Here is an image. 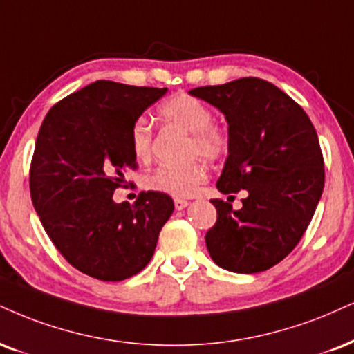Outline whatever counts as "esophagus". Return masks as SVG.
<instances>
[{
  "label": "esophagus",
  "instance_id": "esophagus-1",
  "mask_svg": "<svg viewBox=\"0 0 354 354\" xmlns=\"http://www.w3.org/2000/svg\"><path fill=\"white\" fill-rule=\"evenodd\" d=\"M186 206H188V201H186V199H180V198H176V199H174V207H176L178 211L185 209Z\"/></svg>",
  "mask_w": 354,
  "mask_h": 354
}]
</instances>
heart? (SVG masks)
<instances>
[{
	"label": "heart",
	"mask_w": 354,
	"mask_h": 354,
	"mask_svg": "<svg viewBox=\"0 0 354 354\" xmlns=\"http://www.w3.org/2000/svg\"><path fill=\"white\" fill-rule=\"evenodd\" d=\"M160 117L169 125L191 133L188 155L216 161L224 158L231 148V136L224 127L216 125L214 112L206 102L191 93L180 92L158 107ZM130 150L138 161H148L153 151V129L147 118H136L130 129ZM207 169L201 161L174 166L161 165L148 174L145 186L173 198H189L206 181Z\"/></svg>",
	"instance_id": "heart-1"
}]
</instances>
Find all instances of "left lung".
<instances>
[{"label":"left lung","mask_w":354,"mask_h":354,"mask_svg":"<svg viewBox=\"0 0 354 354\" xmlns=\"http://www.w3.org/2000/svg\"><path fill=\"white\" fill-rule=\"evenodd\" d=\"M189 93L218 107L227 120L231 148L219 191H247L239 211L223 199L211 201L218 211L206 232L211 259L237 274L270 269L295 249L322 198L325 163L317 130L295 100L263 79Z\"/></svg>","instance_id":"8db88e82"}]
</instances>
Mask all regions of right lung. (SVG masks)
Listing matches in <instances>:
<instances>
[{"label": "right lung", "instance_id": "add662e5", "mask_svg": "<svg viewBox=\"0 0 354 354\" xmlns=\"http://www.w3.org/2000/svg\"><path fill=\"white\" fill-rule=\"evenodd\" d=\"M166 88L97 80L46 115L29 168L31 199L55 249L82 274L120 282L151 261L174 209L165 193L113 203V191L136 169L130 129Z\"/></svg>", "mask_w": 354, "mask_h": 354}]
</instances>
